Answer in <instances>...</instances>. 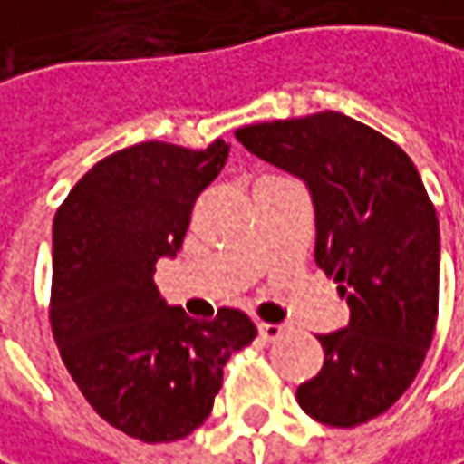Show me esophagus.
Masks as SVG:
<instances>
[{"mask_svg":"<svg viewBox=\"0 0 464 464\" xmlns=\"http://www.w3.org/2000/svg\"><path fill=\"white\" fill-rule=\"evenodd\" d=\"M281 334H284V326H278V324H260V337L263 340H276Z\"/></svg>","mask_w":464,"mask_h":464,"instance_id":"34e87169","label":"esophagus"}]
</instances>
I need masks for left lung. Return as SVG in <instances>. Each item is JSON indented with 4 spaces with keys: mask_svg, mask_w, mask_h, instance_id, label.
I'll use <instances>...</instances> for the list:
<instances>
[{
    "mask_svg": "<svg viewBox=\"0 0 464 464\" xmlns=\"http://www.w3.org/2000/svg\"><path fill=\"white\" fill-rule=\"evenodd\" d=\"M263 161L300 178L316 209V266L351 321L318 334L324 366L297 403L332 428L388 411L417 377L439 318L441 233L414 161L356 119L321 111L236 130Z\"/></svg>",
    "mask_w": 464,
    "mask_h": 464,
    "instance_id": "8db88e82",
    "label": "left lung"
}]
</instances>
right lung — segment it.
I'll return each mask as SVG.
<instances>
[{
  "label": "right lung",
  "mask_w": 464,
  "mask_h": 464,
  "mask_svg": "<svg viewBox=\"0 0 464 464\" xmlns=\"http://www.w3.org/2000/svg\"><path fill=\"white\" fill-rule=\"evenodd\" d=\"M231 146L148 140L98 161L53 223V337L68 374L116 430L146 443L186 439L212 411L231 353L257 337L236 308L196 321L153 284L175 257L198 193Z\"/></svg>",
  "instance_id": "1"
}]
</instances>
